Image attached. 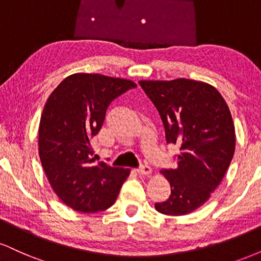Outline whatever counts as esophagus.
<instances>
[{"instance_id": "1", "label": "esophagus", "mask_w": 261, "mask_h": 261, "mask_svg": "<svg viewBox=\"0 0 261 261\" xmlns=\"http://www.w3.org/2000/svg\"><path fill=\"white\" fill-rule=\"evenodd\" d=\"M137 173H139L140 175H151L152 168L149 166H147V164H146V166L140 167V168L137 169Z\"/></svg>"}]
</instances>
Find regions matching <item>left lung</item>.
<instances>
[{"label": "left lung", "instance_id": "left-lung-1", "mask_svg": "<svg viewBox=\"0 0 261 261\" xmlns=\"http://www.w3.org/2000/svg\"><path fill=\"white\" fill-rule=\"evenodd\" d=\"M157 108L167 143L180 146L176 168L163 169L170 196L155 203L169 216L190 214L202 206L222 181L234 154L236 131L226 100L201 81H140Z\"/></svg>", "mask_w": 261, "mask_h": 261}]
</instances>
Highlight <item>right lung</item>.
Wrapping results in <instances>:
<instances>
[{"instance_id":"obj_1","label":"right lung","mask_w":261,"mask_h":261,"mask_svg":"<svg viewBox=\"0 0 261 261\" xmlns=\"http://www.w3.org/2000/svg\"><path fill=\"white\" fill-rule=\"evenodd\" d=\"M136 87L130 80L73 73L54 89L39 124V157L56 195L74 211H104L115 202L130 169L94 164L91 139L99 133L107 108Z\"/></svg>"}]
</instances>
